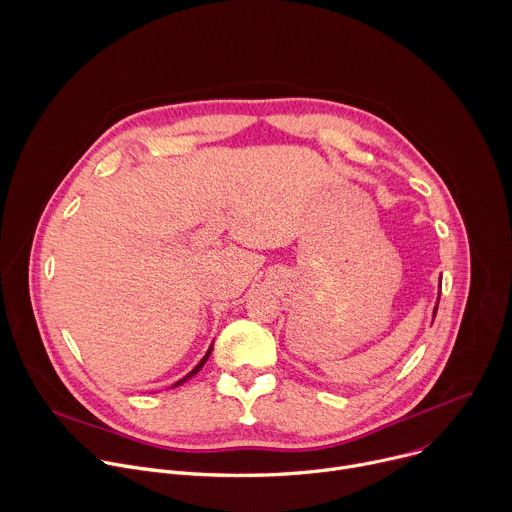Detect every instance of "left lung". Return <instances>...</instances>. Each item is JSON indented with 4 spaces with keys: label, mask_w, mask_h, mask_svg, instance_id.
I'll return each mask as SVG.
<instances>
[{
    "label": "left lung",
    "mask_w": 512,
    "mask_h": 512,
    "mask_svg": "<svg viewBox=\"0 0 512 512\" xmlns=\"http://www.w3.org/2000/svg\"><path fill=\"white\" fill-rule=\"evenodd\" d=\"M442 285V283H440ZM440 294H442V289H440ZM437 304H440V298H437V302H435V308H433V318H435V314H437Z\"/></svg>",
    "instance_id": "8db88e82"
}]
</instances>
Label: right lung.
Listing matches in <instances>:
<instances>
[{"mask_svg": "<svg viewBox=\"0 0 512 512\" xmlns=\"http://www.w3.org/2000/svg\"><path fill=\"white\" fill-rule=\"evenodd\" d=\"M210 352H212V346H210V348H208V350H206V354H204V356H202V360H200V362H198V364H196V367H194V369H192V371H190V373H188V375H186V377H184V379H180V381H178V383H176V385H174V387H178V385H182V383H186V381H188V379H192V377H194V375H196V373H198V371H200V369H202V367H204V362H206V360H208V356H210Z\"/></svg>", "mask_w": 512, "mask_h": 512, "instance_id": "right-lung-1", "label": "right lung"}]
</instances>
